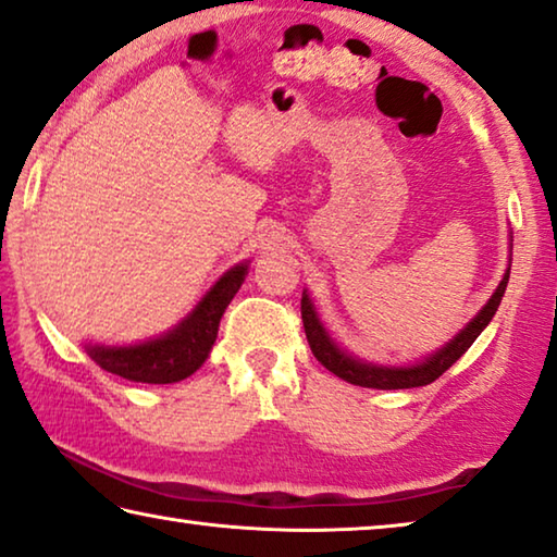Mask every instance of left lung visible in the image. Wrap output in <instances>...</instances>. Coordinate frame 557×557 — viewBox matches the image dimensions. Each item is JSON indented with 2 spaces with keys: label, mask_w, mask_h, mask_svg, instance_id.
I'll return each instance as SVG.
<instances>
[{
  "label": "left lung",
  "mask_w": 557,
  "mask_h": 557,
  "mask_svg": "<svg viewBox=\"0 0 557 557\" xmlns=\"http://www.w3.org/2000/svg\"><path fill=\"white\" fill-rule=\"evenodd\" d=\"M508 277H510V268L506 270L498 289L493 293L488 302H485L483 310L475 314L469 324H466V330L458 332L444 349L436 351V355H431L429 359H423L413 367H376V364H364V361L359 359H351L349 355H344L337 344L330 339V334L324 332L320 317L314 312L312 299L307 295H302V307H299V310H302V324H305V334H307V342H310L312 355L322 367L330 369L332 374H337L349 384L367 386V389H411V386H426L431 382H436V379L444 374L454 361H458L466 351H469L475 337H479V334L493 320V314H496L503 293H506Z\"/></svg>",
  "instance_id": "obj_1"
}]
</instances>
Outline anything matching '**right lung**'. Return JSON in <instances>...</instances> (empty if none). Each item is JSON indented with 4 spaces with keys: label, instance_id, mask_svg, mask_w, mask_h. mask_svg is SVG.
<instances>
[{
    "label": "right lung",
    "instance_id": "1",
    "mask_svg": "<svg viewBox=\"0 0 557 557\" xmlns=\"http://www.w3.org/2000/svg\"><path fill=\"white\" fill-rule=\"evenodd\" d=\"M247 264L227 270L200 299L190 317L163 337L134 347H86L88 357L106 372L140 384H173L200 369L213 349L220 317L245 280Z\"/></svg>",
    "mask_w": 557,
    "mask_h": 557
}]
</instances>
